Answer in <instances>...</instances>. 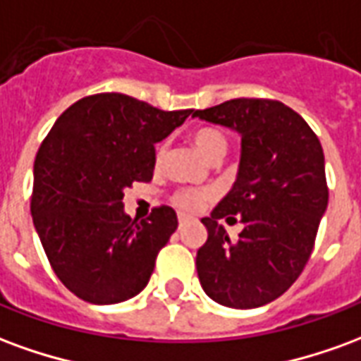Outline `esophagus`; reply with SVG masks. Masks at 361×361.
Returning <instances> with one entry per match:
<instances>
[{
  "instance_id": "obj_1",
  "label": "esophagus",
  "mask_w": 361,
  "mask_h": 361,
  "mask_svg": "<svg viewBox=\"0 0 361 361\" xmlns=\"http://www.w3.org/2000/svg\"><path fill=\"white\" fill-rule=\"evenodd\" d=\"M185 222H188V216H180V219H178V224H180V228H183V224H185Z\"/></svg>"
}]
</instances>
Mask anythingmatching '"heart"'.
<instances>
[{
    "mask_svg": "<svg viewBox=\"0 0 361 361\" xmlns=\"http://www.w3.org/2000/svg\"><path fill=\"white\" fill-rule=\"evenodd\" d=\"M191 141L195 145V149L203 154L209 162H220L224 154L228 152V137L216 127H199L191 135ZM168 145L160 142L154 150V162L160 166L164 162ZM212 197L211 191H199V189H180L172 197L173 204L185 212H195L203 207Z\"/></svg>",
    "mask_w": 361,
    "mask_h": 361,
    "instance_id": "obj_1",
    "label": "heart"
}]
</instances>
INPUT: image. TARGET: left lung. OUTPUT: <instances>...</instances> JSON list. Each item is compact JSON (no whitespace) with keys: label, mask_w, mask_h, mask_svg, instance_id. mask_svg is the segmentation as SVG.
<instances>
[{"label":"left lung","mask_w":361,"mask_h":361,"mask_svg":"<svg viewBox=\"0 0 361 361\" xmlns=\"http://www.w3.org/2000/svg\"><path fill=\"white\" fill-rule=\"evenodd\" d=\"M193 118L242 135L234 188L203 219L209 238L197 251V274L209 298L234 310L276 300L310 261L329 203L325 154L305 119L279 100L235 98ZM240 214L232 240L220 218Z\"/></svg>","instance_id":"left-lung-1"}]
</instances>
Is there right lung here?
Returning a JSON list of instances; mask_svg holds the SVG:
<instances>
[{"mask_svg":"<svg viewBox=\"0 0 361 361\" xmlns=\"http://www.w3.org/2000/svg\"><path fill=\"white\" fill-rule=\"evenodd\" d=\"M191 111L102 92L69 106L46 135L35 160L30 212L51 269L77 298L110 305L149 284L178 216L162 204L137 222L121 199L135 181L152 180L154 145Z\"/></svg>","mask_w":361,"mask_h":361,"instance_id":"right-lung-1","label":"right lung"}]
</instances>
